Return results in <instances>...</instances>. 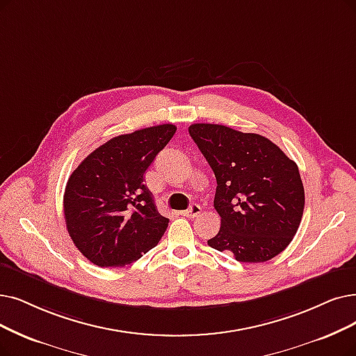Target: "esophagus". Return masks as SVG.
I'll list each match as a JSON object with an SVG mask.
<instances>
[{"label":"esophagus","mask_w":356,"mask_h":356,"mask_svg":"<svg viewBox=\"0 0 356 356\" xmlns=\"http://www.w3.org/2000/svg\"><path fill=\"white\" fill-rule=\"evenodd\" d=\"M200 213H202V207L194 203V204H191L186 211H184L182 215L187 216V218H195V216L200 215Z\"/></svg>","instance_id":"34e87169"}]
</instances>
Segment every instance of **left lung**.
I'll list each match as a JSON object with an SVG mask.
<instances>
[{
	"label": "left lung",
	"mask_w": 356,
	"mask_h": 356,
	"mask_svg": "<svg viewBox=\"0 0 356 356\" xmlns=\"http://www.w3.org/2000/svg\"><path fill=\"white\" fill-rule=\"evenodd\" d=\"M190 136L215 172L220 229L207 244L243 263H264L300 227L305 193L298 165L268 138L219 124H191Z\"/></svg>",
	"instance_id": "8db88e82"
}]
</instances>
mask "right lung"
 <instances>
[{"label": "right lung", "instance_id": "add662e5", "mask_svg": "<svg viewBox=\"0 0 356 356\" xmlns=\"http://www.w3.org/2000/svg\"><path fill=\"white\" fill-rule=\"evenodd\" d=\"M177 131L162 124L113 137L70 175L64 216L74 245L99 267H120L158 245L169 219L145 186L147 168Z\"/></svg>", "mask_w": 356, "mask_h": 356}]
</instances>
